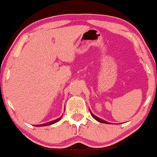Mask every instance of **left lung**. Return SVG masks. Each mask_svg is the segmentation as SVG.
Returning <instances> with one entry per match:
<instances>
[{
  "label": "left lung",
  "mask_w": 157,
  "mask_h": 157,
  "mask_svg": "<svg viewBox=\"0 0 157 157\" xmlns=\"http://www.w3.org/2000/svg\"><path fill=\"white\" fill-rule=\"evenodd\" d=\"M89 111H90V113H91V116L93 117H94V119H95V120H97V121H98V122H102V123H105V124H110V122H107V121H105V120H102V119H100V117H97V116H95L94 114V113L91 112V110L89 109Z\"/></svg>",
  "instance_id": "left-lung-1"
}]
</instances>
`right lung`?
Instances as JSON below:
<instances>
[{
    "instance_id": "add662e5",
    "label": "right lung",
    "mask_w": 157,
    "mask_h": 157,
    "mask_svg": "<svg viewBox=\"0 0 157 157\" xmlns=\"http://www.w3.org/2000/svg\"><path fill=\"white\" fill-rule=\"evenodd\" d=\"M63 115L60 117L57 118V120H53V121H50V122H46V123H44V124H40V125H36L35 126H37V127H42V126H47V125H52V124H55L56 122H57L58 121H60L61 120V118H62Z\"/></svg>"
}]
</instances>
